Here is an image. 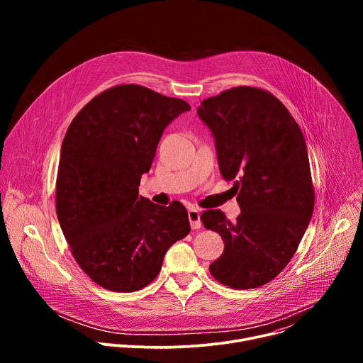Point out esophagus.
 <instances>
[{
	"instance_id": "obj_1",
	"label": "esophagus",
	"mask_w": 363,
	"mask_h": 363,
	"mask_svg": "<svg viewBox=\"0 0 363 363\" xmlns=\"http://www.w3.org/2000/svg\"><path fill=\"white\" fill-rule=\"evenodd\" d=\"M188 218H189V224H191L192 230L201 228V225H202V223H201V211H198L195 208H191L188 211Z\"/></svg>"
}]
</instances>
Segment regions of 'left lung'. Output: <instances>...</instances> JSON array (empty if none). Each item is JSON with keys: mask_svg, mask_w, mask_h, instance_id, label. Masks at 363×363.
<instances>
[{"mask_svg": "<svg viewBox=\"0 0 363 363\" xmlns=\"http://www.w3.org/2000/svg\"><path fill=\"white\" fill-rule=\"evenodd\" d=\"M216 140L223 178L234 184L241 214L220 210L201 221L218 233L224 252L210 266L233 289L272 281L291 260L315 206L304 136L283 103L262 89L240 86L205 99L196 109Z\"/></svg>", "mask_w": 363, "mask_h": 363, "instance_id": "left-lung-1", "label": "left lung"}]
</instances>
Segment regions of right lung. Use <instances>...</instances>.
<instances>
[{
    "mask_svg": "<svg viewBox=\"0 0 363 363\" xmlns=\"http://www.w3.org/2000/svg\"><path fill=\"white\" fill-rule=\"evenodd\" d=\"M191 111L182 99L138 84L112 87L72 121L62 143L56 213L73 257L99 286L129 293L161 272L188 235L185 206L139 196L165 128Z\"/></svg>",
    "mask_w": 363,
    "mask_h": 363,
    "instance_id": "right-lung-1",
    "label": "right lung"
}]
</instances>
